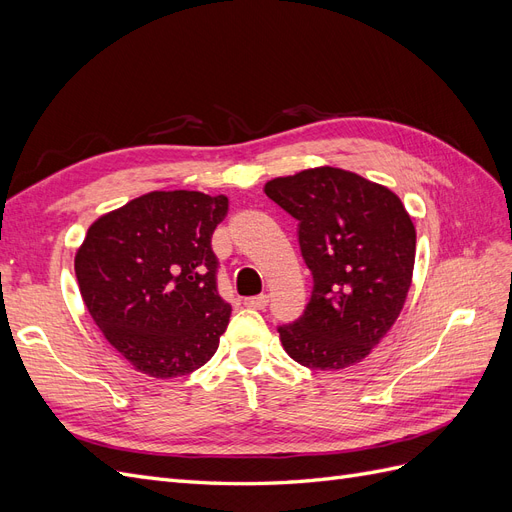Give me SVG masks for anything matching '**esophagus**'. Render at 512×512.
<instances>
[{"mask_svg": "<svg viewBox=\"0 0 512 512\" xmlns=\"http://www.w3.org/2000/svg\"><path fill=\"white\" fill-rule=\"evenodd\" d=\"M243 305H245V307H250V309H265V307L269 305V297H267V294H258V297L245 299V301H243Z\"/></svg>", "mask_w": 512, "mask_h": 512, "instance_id": "esophagus-1", "label": "esophagus"}]
</instances>
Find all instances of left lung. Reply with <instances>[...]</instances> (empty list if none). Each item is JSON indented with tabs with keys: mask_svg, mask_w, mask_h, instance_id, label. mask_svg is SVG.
<instances>
[{
	"mask_svg": "<svg viewBox=\"0 0 512 512\" xmlns=\"http://www.w3.org/2000/svg\"><path fill=\"white\" fill-rule=\"evenodd\" d=\"M265 194L299 222L301 254L314 275L303 316L277 329L284 350L322 371L361 363L391 331L412 284L416 230L404 203L333 166L271 179Z\"/></svg>",
	"mask_w": 512,
	"mask_h": 512,
	"instance_id": "obj_1",
	"label": "left lung"
}]
</instances>
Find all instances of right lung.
I'll list each match as a JSON object with an SVG mask.
<instances>
[{"label":"right lung","mask_w":512,"mask_h":512,"mask_svg":"<svg viewBox=\"0 0 512 512\" xmlns=\"http://www.w3.org/2000/svg\"><path fill=\"white\" fill-rule=\"evenodd\" d=\"M226 213L224 194L149 192L100 215L76 250L89 316L141 374H192L218 350L232 309L215 284L211 235Z\"/></svg>","instance_id":"obj_1"}]
</instances>
